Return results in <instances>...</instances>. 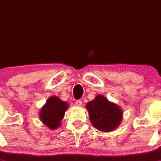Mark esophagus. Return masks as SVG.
Masks as SVG:
<instances>
[{
    "instance_id": "obj_1",
    "label": "esophagus",
    "mask_w": 161,
    "mask_h": 161,
    "mask_svg": "<svg viewBox=\"0 0 161 161\" xmlns=\"http://www.w3.org/2000/svg\"><path fill=\"white\" fill-rule=\"evenodd\" d=\"M75 104H76L77 106H79V107H80V106H82V102L81 101V100H76V102H75Z\"/></svg>"
}]
</instances>
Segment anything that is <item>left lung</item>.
Listing matches in <instances>:
<instances>
[{
    "instance_id": "left-lung-1",
    "label": "left lung",
    "mask_w": 161,
    "mask_h": 161,
    "mask_svg": "<svg viewBox=\"0 0 161 161\" xmlns=\"http://www.w3.org/2000/svg\"><path fill=\"white\" fill-rule=\"evenodd\" d=\"M90 121L93 126L104 132L116 129L122 119V112L117 104L99 95L86 104Z\"/></svg>"
}]
</instances>
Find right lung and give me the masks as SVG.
<instances>
[{
  "mask_svg": "<svg viewBox=\"0 0 161 161\" xmlns=\"http://www.w3.org/2000/svg\"><path fill=\"white\" fill-rule=\"evenodd\" d=\"M68 108V104L57 96L48 98L46 104L42 108L40 117L42 122L49 129L55 130L61 125L65 112Z\"/></svg>",
  "mask_w": 161,
  "mask_h": 161,
  "instance_id": "1",
  "label": "right lung"
}]
</instances>
